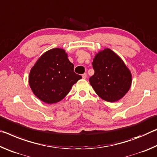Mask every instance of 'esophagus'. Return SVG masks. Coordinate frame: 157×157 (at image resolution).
Masks as SVG:
<instances>
[{
    "label": "esophagus",
    "mask_w": 157,
    "mask_h": 157,
    "mask_svg": "<svg viewBox=\"0 0 157 157\" xmlns=\"http://www.w3.org/2000/svg\"><path fill=\"white\" fill-rule=\"evenodd\" d=\"M82 77H83V79H86L87 78V74H86V73L83 74V75H82Z\"/></svg>",
    "instance_id": "obj_1"
}]
</instances>
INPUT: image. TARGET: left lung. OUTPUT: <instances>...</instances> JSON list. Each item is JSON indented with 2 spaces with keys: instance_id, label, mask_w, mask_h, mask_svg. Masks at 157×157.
<instances>
[{
  "instance_id": "8db88e82",
  "label": "left lung",
  "mask_w": 157,
  "mask_h": 157,
  "mask_svg": "<svg viewBox=\"0 0 157 157\" xmlns=\"http://www.w3.org/2000/svg\"><path fill=\"white\" fill-rule=\"evenodd\" d=\"M94 74L90 83L99 97L109 102L124 97L132 86V76L124 62L110 48L100 51L92 62Z\"/></svg>"
}]
</instances>
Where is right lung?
<instances>
[{
  "mask_svg": "<svg viewBox=\"0 0 157 157\" xmlns=\"http://www.w3.org/2000/svg\"><path fill=\"white\" fill-rule=\"evenodd\" d=\"M81 75L74 71V65L63 48L47 51L36 62L30 71L28 82L35 95L52 104L61 101Z\"/></svg>",
  "mask_w": 157,
  "mask_h": 157,
  "instance_id": "right-lung-1",
  "label": "right lung"
}]
</instances>
